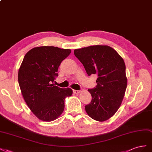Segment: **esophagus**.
<instances>
[{"instance_id":"1","label":"esophagus","mask_w":152,"mask_h":152,"mask_svg":"<svg viewBox=\"0 0 152 152\" xmlns=\"http://www.w3.org/2000/svg\"><path fill=\"white\" fill-rule=\"evenodd\" d=\"M80 92V90H73V93L75 94H77Z\"/></svg>"}]
</instances>
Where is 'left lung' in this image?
Instances as JSON below:
<instances>
[{"mask_svg": "<svg viewBox=\"0 0 152 152\" xmlns=\"http://www.w3.org/2000/svg\"><path fill=\"white\" fill-rule=\"evenodd\" d=\"M74 53L88 76L97 75V85L88 89L92 101L85 111L92 119L104 122L118 110L127 85L124 59L110 46H90L76 49Z\"/></svg>", "mask_w": 152, "mask_h": 152, "instance_id": "1", "label": "left lung"}]
</instances>
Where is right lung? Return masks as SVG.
Instances as JSON below:
<instances>
[{
  "instance_id": "obj_1",
  "label": "right lung",
  "mask_w": 152,
  "mask_h": 152,
  "mask_svg": "<svg viewBox=\"0 0 152 152\" xmlns=\"http://www.w3.org/2000/svg\"><path fill=\"white\" fill-rule=\"evenodd\" d=\"M69 49L36 47L28 51L18 71V83L25 102L36 117L45 122L57 119L64 110V101L71 96L70 88L53 84L58 69L71 53Z\"/></svg>"
}]
</instances>
